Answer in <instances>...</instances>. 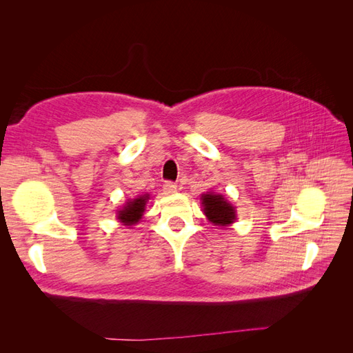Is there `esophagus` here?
<instances>
[{"label":"esophagus","instance_id":"34e87169","mask_svg":"<svg viewBox=\"0 0 353 353\" xmlns=\"http://www.w3.org/2000/svg\"><path fill=\"white\" fill-rule=\"evenodd\" d=\"M176 184L175 183H172V181H166V183L163 184V191H165V194H174L175 191H176Z\"/></svg>","mask_w":353,"mask_h":353}]
</instances>
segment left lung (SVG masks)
<instances>
[{"mask_svg":"<svg viewBox=\"0 0 353 353\" xmlns=\"http://www.w3.org/2000/svg\"><path fill=\"white\" fill-rule=\"evenodd\" d=\"M201 206L206 218L218 227H230L232 222H236V208L223 197L222 194L209 193L201 194Z\"/></svg>","mask_w":353,"mask_h":353,"instance_id":"obj_1","label":"left lung"}]
</instances>
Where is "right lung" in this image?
Returning <instances> with one entry per match:
<instances>
[{
    "label": "right lung",
    "mask_w": 353,
    "mask_h": 353,
    "mask_svg": "<svg viewBox=\"0 0 353 353\" xmlns=\"http://www.w3.org/2000/svg\"><path fill=\"white\" fill-rule=\"evenodd\" d=\"M150 196L144 194V196H138L137 199L128 200L126 205L117 212V219L122 222L123 225H135V223L143 218V213L145 210V205Z\"/></svg>",
    "instance_id": "right-lung-1"
}]
</instances>
